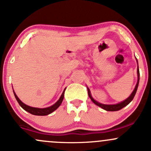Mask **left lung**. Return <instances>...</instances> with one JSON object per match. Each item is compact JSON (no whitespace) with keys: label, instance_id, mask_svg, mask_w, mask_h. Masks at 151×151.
Segmentation results:
<instances>
[{"label":"left lung","instance_id":"1","mask_svg":"<svg viewBox=\"0 0 151 151\" xmlns=\"http://www.w3.org/2000/svg\"><path fill=\"white\" fill-rule=\"evenodd\" d=\"M137 82L136 86H135V89H134V90L132 91V94H130V97H127L126 100L122 101V102H120V103H118V104H115V105H104V104H101V103H100V102H97L96 100H94V99L92 98V95H91L90 91H89V88H87V89H88V94H89V98L91 99V100H92L96 105L102 107V109H104V110H105L107 111H117V110H121L122 108H123L124 107H125V106L128 105V104L130 103V102H131L132 100H133L134 97H135V93H136V92H137V87H138V84H139V79H140V72H139L138 64H137Z\"/></svg>","mask_w":151,"mask_h":151}]
</instances>
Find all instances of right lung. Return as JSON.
I'll return each mask as SVG.
<instances>
[{
    "instance_id": "right-lung-1",
    "label": "right lung",
    "mask_w": 151,
    "mask_h": 151,
    "mask_svg": "<svg viewBox=\"0 0 151 151\" xmlns=\"http://www.w3.org/2000/svg\"><path fill=\"white\" fill-rule=\"evenodd\" d=\"M64 92H65V89H64V92H63V93L62 94V95H61L59 100H58L57 102L54 104V105L51 106V107H46V108H37V107H30V106H29V105H26V104H24V102H22L21 100H19V98L17 97V95H16V93H15L14 92V93L15 97H16V100L18 101V102H19L20 106H21V107H22L24 110L27 111L28 112L32 114V115L44 116V115H49V114H51V112H53L54 110H57L58 107L60 106V105L62 104V102L63 101V99H64Z\"/></svg>"
}]
</instances>
